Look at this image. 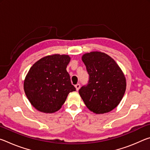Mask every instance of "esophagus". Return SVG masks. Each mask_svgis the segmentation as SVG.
I'll use <instances>...</instances> for the list:
<instances>
[{"instance_id":"34e87169","label":"esophagus","mask_w":150,"mask_h":150,"mask_svg":"<svg viewBox=\"0 0 150 150\" xmlns=\"http://www.w3.org/2000/svg\"><path fill=\"white\" fill-rule=\"evenodd\" d=\"M80 87H81V85H80L79 83H77V85H75V88H76V90H77V91H79V88H80Z\"/></svg>"}]
</instances>
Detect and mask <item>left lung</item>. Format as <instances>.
Masks as SVG:
<instances>
[{"mask_svg":"<svg viewBox=\"0 0 150 150\" xmlns=\"http://www.w3.org/2000/svg\"><path fill=\"white\" fill-rule=\"evenodd\" d=\"M89 75L87 85L79 91L91 111L104 114L118 105L126 91V79L117 63L105 53L93 52L83 55Z\"/></svg>","mask_w":150,"mask_h":150,"instance_id":"left-lung-1","label":"left lung"}]
</instances>
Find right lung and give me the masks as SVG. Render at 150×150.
Wrapping results in <instances>:
<instances>
[{
	"mask_svg": "<svg viewBox=\"0 0 150 150\" xmlns=\"http://www.w3.org/2000/svg\"><path fill=\"white\" fill-rule=\"evenodd\" d=\"M69 62L67 55H48L30 69L24 88L30 103L38 110L55 112L62 107L68 94L76 91L66 70Z\"/></svg>",
	"mask_w": 150,
	"mask_h": 150,
	"instance_id": "obj_1",
	"label": "right lung"
}]
</instances>
